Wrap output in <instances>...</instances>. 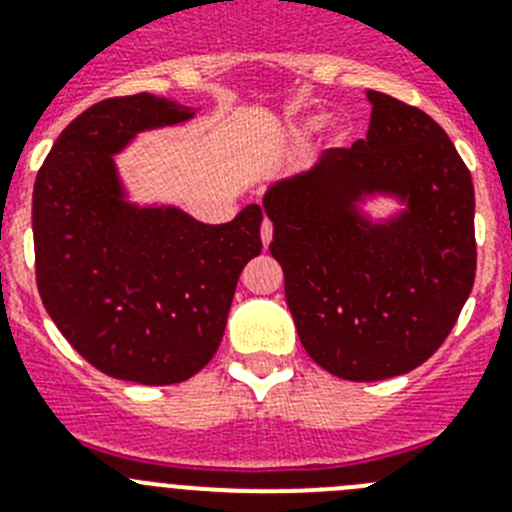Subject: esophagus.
<instances>
[{"instance_id":"34e87169","label":"esophagus","mask_w":512,"mask_h":512,"mask_svg":"<svg viewBox=\"0 0 512 512\" xmlns=\"http://www.w3.org/2000/svg\"><path fill=\"white\" fill-rule=\"evenodd\" d=\"M271 235H274V225H271V220H264V223H261V243H264V246L271 243Z\"/></svg>"}]
</instances>
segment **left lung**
Listing matches in <instances>:
<instances>
[{
	"label": "left lung",
	"instance_id": "1",
	"mask_svg": "<svg viewBox=\"0 0 512 512\" xmlns=\"http://www.w3.org/2000/svg\"><path fill=\"white\" fill-rule=\"evenodd\" d=\"M364 140L328 148L310 174L266 192L271 256L315 364L351 382L413 372L454 328L477 274L474 184L443 128L423 110L366 92ZM409 197L392 226L369 229L347 205L361 191Z\"/></svg>",
	"mask_w": 512,
	"mask_h": 512
}]
</instances>
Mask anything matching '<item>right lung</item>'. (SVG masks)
I'll use <instances>...</instances> for the list:
<instances>
[{"mask_svg": "<svg viewBox=\"0 0 512 512\" xmlns=\"http://www.w3.org/2000/svg\"><path fill=\"white\" fill-rule=\"evenodd\" d=\"M192 110L153 94L110 97L69 122L33 189L35 282L66 341L94 369L176 384L223 341L243 266L261 253V207L225 225L120 202L112 153Z\"/></svg>", "mask_w": 512, "mask_h": 512, "instance_id": "obj_1", "label": "right lung"}]
</instances>
